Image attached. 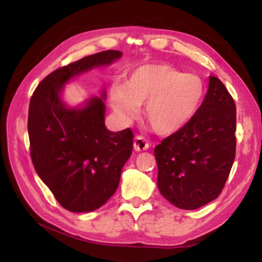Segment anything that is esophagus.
I'll return each instance as SVG.
<instances>
[{
  "mask_svg": "<svg viewBox=\"0 0 262 262\" xmlns=\"http://www.w3.org/2000/svg\"><path fill=\"white\" fill-rule=\"evenodd\" d=\"M149 147V143L147 140L142 136H136L134 140V149L136 151H143V150H147Z\"/></svg>",
  "mask_w": 262,
  "mask_h": 262,
  "instance_id": "34e87169",
  "label": "esophagus"
}]
</instances>
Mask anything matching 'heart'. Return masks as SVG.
I'll return each mask as SVG.
<instances>
[{
  "label": "heart",
  "instance_id": "1",
  "mask_svg": "<svg viewBox=\"0 0 262 262\" xmlns=\"http://www.w3.org/2000/svg\"><path fill=\"white\" fill-rule=\"evenodd\" d=\"M205 86L200 77L166 63H147L133 69L121 88L110 92L115 113L132 118L144 104L147 125L159 135H171L190 121L201 105Z\"/></svg>",
  "mask_w": 262,
  "mask_h": 262
}]
</instances>
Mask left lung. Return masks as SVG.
<instances>
[{"mask_svg":"<svg viewBox=\"0 0 262 262\" xmlns=\"http://www.w3.org/2000/svg\"><path fill=\"white\" fill-rule=\"evenodd\" d=\"M236 104L219 78L190 121L155 148L158 189L180 209H198L221 194L236 156Z\"/></svg>","mask_w":262,"mask_h":262,"instance_id":"obj_1","label":"left lung"}]
</instances>
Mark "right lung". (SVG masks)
<instances>
[{
  "label": "right lung",
  "instance_id": "right-lung-1",
  "mask_svg": "<svg viewBox=\"0 0 262 262\" xmlns=\"http://www.w3.org/2000/svg\"><path fill=\"white\" fill-rule=\"evenodd\" d=\"M121 55L104 51L56 69L31 97L28 130L33 166L69 211L96 210L112 196L132 155L134 135L130 128L117 133L106 128L105 91L81 108L67 107L61 92L69 79L108 66Z\"/></svg>",
  "mask_w": 262,
  "mask_h": 262
}]
</instances>
